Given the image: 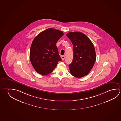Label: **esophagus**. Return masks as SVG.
I'll return each instance as SVG.
<instances>
[{
    "label": "esophagus",
    "instance_id": "obj_1",
    "mask_svg": "<svg viewBox=\"0 0 121 121\" xmlns=\"http://www.w3.org/2000/svg\"><path fill=\"white\" fill-rule=\"evenodd\" d=\"M61 58L62 60H64L65 59V56H61Z\"/></svg>",
    "mask_w": 121,
    "mask_h": 121
}]
</instances>
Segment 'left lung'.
Listing matches in <instances>:
<instances>
[{"label":"left lung","instance_id":"1","mask_svg":"<svg viewBox=\"0 0 121 121\" xmlns=\"http://www.w3.org/2000/svg\"><path fill=\"white\" fill-rule=\"evenodd\" d=\"M66 35L73 46V58L69 65L70 73L80 78L87 75L96 60L95 48L91 40L81 32H70Z\"/></svg>","mask_w":121,"mask_h":121}]
</instances>
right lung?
Segmentation results:
<instances>
[{
  "mask_svg": "<svg viewBox=\"0 0 121 121\" xmlns=\"http://www.w3.org/2000/svg\"><path fill=\"white\" fill-rule=\"evenodd\" d=\"M59 30L49 28L35 38L30 50V61L34 69L42 75H48L61 61L56 43L63 35Z\"/></svg>",
  "mask_w": 121,
  "mask_h": 121,
  "instance_id": "1",
  "label": "right lung"
}]
</instances>
